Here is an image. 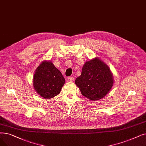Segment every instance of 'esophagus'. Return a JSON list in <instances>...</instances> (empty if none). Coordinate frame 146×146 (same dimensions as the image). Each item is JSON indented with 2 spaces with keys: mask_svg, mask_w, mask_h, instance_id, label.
Here are the masks:
<instances>
[{
  "mask_svg": "<svg viewBox=\"0 0 146 146\" xmlns=\"http://www.w3.org/2000/svg\"><path fill=\"white\" fill-rule=\"evenodd\" d=\"M74 78L73 77H68V80L70 82H73V81H74Z\"/></svg>",
  "mask_w": 146,
  "mask_h": 146,
  "instance_id": "1",
  "label": "esophagus"
}]
</instances>
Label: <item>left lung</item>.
<instances>
[{"label": "left lung", "mask_w": 146, "mask_h": 146, "mask_svg": "<svg viewBox=\"0 0 146 146\" xmlns=\"http://www.w3.org/2000/svg\"><path fill=\"white\" fill-rule=\"evenodd\" d=\"M114 80L110 69L98 58L86 61L75 80L81 94L91 101L104 98L110 91Z\"/></svg>", "instance_id": "8db88e82"}]
</instances>
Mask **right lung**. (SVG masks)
<instances>
[{"instance_id": "obj_1", "label": "right lung", "mask_w": 146, "mask_h": 146, "mask_svg": "<svg viewBox=\"0 0 146 146\" xmlns=\"http://www.w3.org/2000/svg\"><path fill=\"white\" fill-rule=\"evenodd\" d=\"M33 83L39 96L50 99L60 94L65 84V79L51 61H44L35 70Z\"/></svg>"}]
</instances>
